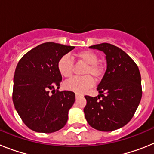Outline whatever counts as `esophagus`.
<instances>
[{
    "label": "esophagus",
    "instance_id": "esophagus-1",
    "mask_svg": "<svg viewBox=\"0 0 154 154\" xmlns=\"http://www.w3.org/2000/svg\"><path fill=\"white\" fill-rule=\"evenodd\" d=\"M79 97H82V95H81V94L76 93V94H75V98H76V99H78V98H79Z\"/></svg>",
    "mask_w": 154,
    "mask_h": 154
}]
</instances>
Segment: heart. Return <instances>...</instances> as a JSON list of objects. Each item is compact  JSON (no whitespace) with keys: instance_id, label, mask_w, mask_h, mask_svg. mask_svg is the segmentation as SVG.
<instances>
[{"instance_id":"b5f03b06","label":"heart","mask_w":154,"mask_h":154,"mask_svg":"<svg viewBox=\"0 0 154 154\" xmlns=\"http://www.w3.org/2000/svg\"><path fill=\"white\" fill-rule=\"evenodd\" d=\"M77 62L84 64L85 67L82 71V77L73 78L64 83L65 89L76 93H82L93 85V80L98 81L103 75L102 65L98 63V55L90 50H84L75 54ZM58 72L65 78H70L73 74V62L67 55H64L57 62Z\"/></svg>"}]
</instances>
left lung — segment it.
Wrapping results in <instances>:
<instances>
[{
    "mask_svg": "<svg viewBox=\"0 0 154 154\" xmlns=\"http://www.w3.org/2000/svg\"><path fill=\"white\" fill-rule=\"evenodd\" d=\"M89 48L105 53L107 68L97 87L100 94L96 97L85 96V117L94 129L112 131L127 124L140 104V73L135 62L119 48L109 43Z\"/></svg>",
    "mask_w": 154,
    "mask_h": 154,
    "instance_id": "left-lung-1",
    "label": "left lung"
}]
</instances>
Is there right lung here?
<instances>
[{"label": "right lung", "instance_id": "add662e5", "mask_svg": "<svg viewBox=\"0 0 154 154\" xmlns=\"http://www.w3.org/2000/svg\"><path fill=\"white\" fill-rule=\"evenodd\" d=\"M74 48L45 42L28 51L17 63L12 99L23 123L31 130L53 133L67 123L75 95L58 90L62 77L57 62Z\"/></svg>", "mask_w": 154, "mask_h": 154}]
</instances>
